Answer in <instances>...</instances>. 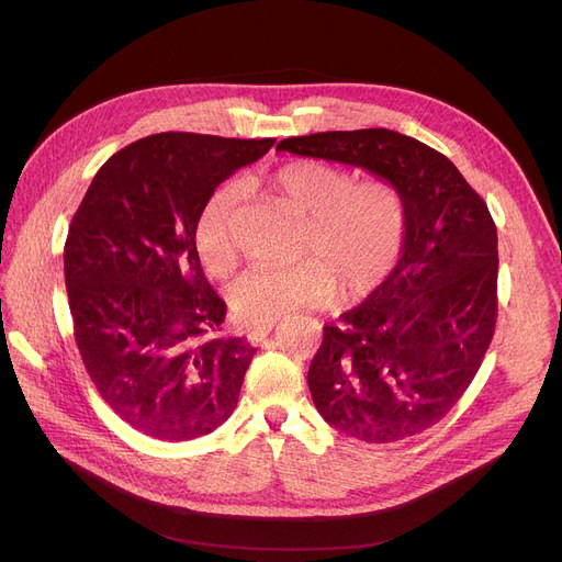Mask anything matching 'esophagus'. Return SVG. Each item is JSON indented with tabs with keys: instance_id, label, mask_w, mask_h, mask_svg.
Instances as JSON below:
<instances>
[{
	"instance_id": "esophagus-1",
	"label": "esophagus",
	"mask_w": 562,
	"mask_h": 562,
	"mask_svg": "<svg viewBox=\"0 0 562 562\" xmlns=\"http://www.w3.org/2000/svg\"><path fill=\"white\" fill-rule=\"evenodd\" d=\"M273 328H276V323H263V326H255V328L248 330V339H250L255 346H259L266 337H269V335L273 333Z\"/></svg>"
}]
</instances>
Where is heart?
Masks as SVG:
<instances>
[{
    "label": "heart",
    "mask_w": 562,
    "mask_h": 562,
    "mask_svg": "<svg viewBox=\"0 0 562 562\" xmlns=\"http://www.w3.org/2000/svg\"><path fill=\"white\" fill-rule=\"evenodd\" d=\"M271 187L291 212L305 218L301 255L289 269H252L229 284L234 316L263 326L299 310L362 299L387 280L405 241V202L387 180L356 182L350 170L318 159L278 168ZM241 187H221L195 225V250L206 271L227 276L239 261L236 206Z\"/></svg>",
    "instance_id": "obj_1"
}]
</instances>
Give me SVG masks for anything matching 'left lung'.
I'll use <instances>...</instances> for the list:
<instances>
[{
	"instance_id": "8db88e82",
	"label": "left lung",
	"mask_w": 562,
	"mask_h": 562,
	"mask_svg": "<svg viewBox=\"0 0 562 562\" xmlns=\"http://www.w3.org/2000/svg\"><path fill=\"white\" fill-rule=\"evenodd\" d=\"M291 155L364 168L405 202L401 259L371 296L323 328L307 385L337 430L390 445L445 419L479 373L496 323V225L460 170L394 130L321 132Z\"/></svg>"
}]
</instances>
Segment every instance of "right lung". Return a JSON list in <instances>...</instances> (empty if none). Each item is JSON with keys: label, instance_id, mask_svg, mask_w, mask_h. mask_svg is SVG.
<instances>
[{"label": "right lung", "instance_id": "right-lung-1", "mask_svg": "<svg viewBox=\"0 0 562 562\" xmlns=\"http://www.w3.org/2000/svg\"><path fill=\"white\" fill-rule=\"evenodd\" d=\"M273 143L145 136L106 159L70 223L64 271L79 356L104 403L147 437L210 435L239 401L257 348L218 337L227 307L202 273L195 225L216 187Z\"/></svg>", "mask_w": 562, "mask_h": 562}]
</instances>
